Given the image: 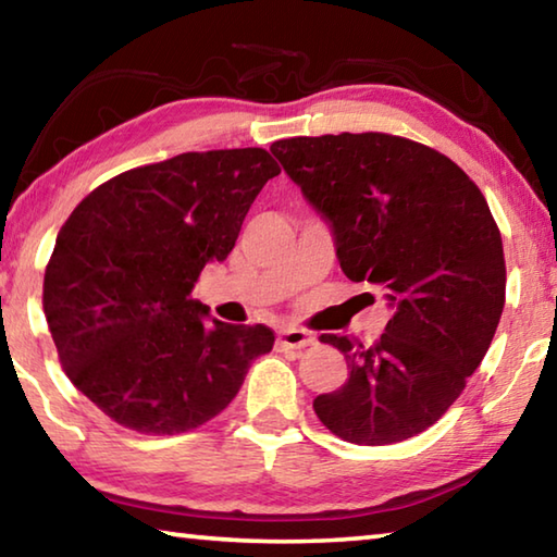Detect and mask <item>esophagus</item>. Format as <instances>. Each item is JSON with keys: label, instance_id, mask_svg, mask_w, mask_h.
<instances>
[{"label": "esophagus", "instance_id": "34e87169", "mask_svg": "<svg viewBox=\"0 0 557 557\" xmlns=\"http://www.w3.org/2000/svg\"><path fill=\"white\" fill-rule=\"evenodd\" d=\"M277 342L282 344V346H289V348H305V346H309V344H314V336L309 334V332H305V329H299V326H282L280 332H277Z\"/></svg>", "mask_w": 557, "mask_h": 557}]
</instances>
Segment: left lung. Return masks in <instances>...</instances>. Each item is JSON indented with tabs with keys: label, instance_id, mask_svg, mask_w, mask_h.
<instances>
[{
	"label": "left lung",
	"instance_id": "left-lung-1",
	"mask_svg": "<svg viewBox=\"0 0 557 557\" xmlns=\"http://www.w3.org/2000/svg\"><path fill=\"white\" fill-rule=\"evenodd\" d=\"M326 221L344 275L393 309L375 344L322 334L348 379L317 395L324 425L356 445H393L442 418L479 369L504 312V243L476 184L425 145L363 132L270 147Z\"/></svg>",
	"mask_w": 557,
	"mask_h": 557
}]
</instances>
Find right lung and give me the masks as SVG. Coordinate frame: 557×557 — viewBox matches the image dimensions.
Returning a JSON list of instances; mask_svg holds the SVG:
<instances>
[{
	"mask_svg": "<svg viewBox=\"0 0 557 557\" xmlns=\"http://www.w3.org/2000/svg\"><path fill=\"white\" fill-rule=\"evenodd\" d=\"M265 149L186 152L129 169L63 223L44 312L65 375L117 425L178 435L215 418L268 354V326L212 319L191 299L223 262L250 203L277 176Z\"/></svg>",
	"mask_w": 557,
	"mask_h": 557,
	"instance_id": "1",
	"label": "right lung"
}]
</instances>
